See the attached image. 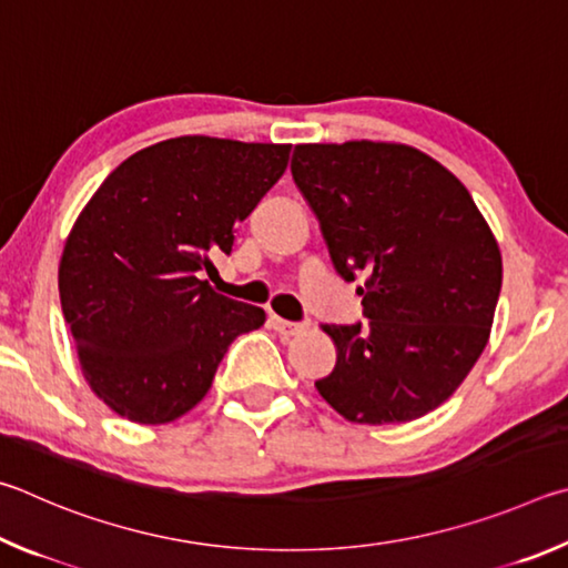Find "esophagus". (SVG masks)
Segmentation results:
<instances>
[{
    "label": "esophagus",
    "mask_w": 568,
    "mask_h": 568,
    "mask_svg": "<svg viewBox=\"0 0 568 568\" xmlns=\"http://www.w3.org/2000/svg\"><path fill=\"white\" fill-rule=\"evenodd\" d=\"M268 324H272V329L284 334V336H296L310 329V322H290V320H282V316L276 314H268Z\"/></svg>",
    "instance_id": "1"
}]
</instances>
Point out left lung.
<instances>
[{"mask_svg":"<svg viewBox=\"0 0 568 568\" xmlns=\"http://www.w3.org/2000/svg\"><path fill=\"white\" fill-rule=\"evenodd\" d=\"M292 176L320 219L334 268L369 324H324L334 372L316 389L354 424L434 412L479 359L501 292V252L459 179L392 142L296 144Z\"/></svg>","mask_w":568,"mask_h":568,"instance_id":"8db88e82","label":"left lung"}]
</instances>
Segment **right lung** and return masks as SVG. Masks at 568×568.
<instances>
[{"mask_svg":"<svg viewBox=\"0 0 568 568\" xmlns=\"http://www.w3.org/2000/svg\"><path fill=\"white\" fill-rule=\"evenodd\" d=\"M292 144L176 136L109 174L67 236L59 300L82 374L114 414L169 424L204 399L264 310L216 294L202 272L290 164Z\"/></svg>","mask_w":568,"mask_h":568,"instance_id":"add662e5","label":"right lung"}]
</instances>
